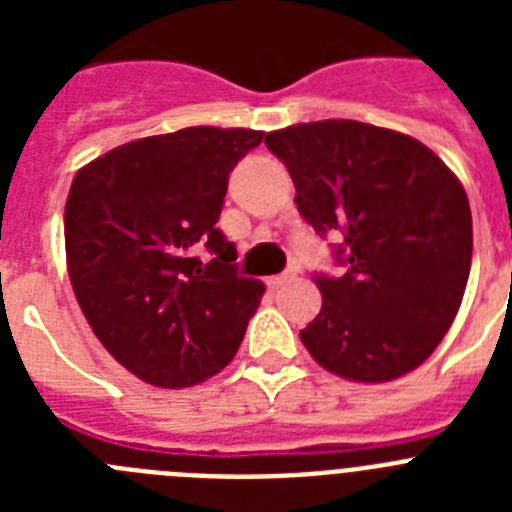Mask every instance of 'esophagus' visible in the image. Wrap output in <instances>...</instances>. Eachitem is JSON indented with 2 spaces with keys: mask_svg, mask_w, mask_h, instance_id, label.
Wrapping results in <instances>:
<instances>
[{
  "mask_svg": "<svg viewBox=\"0 0 512 512\" xmlns=\"http://www.w3.org/2000/svg\"><path fill=\"white\" fill-rule=\"evenodd\" d=\"M292 279H295V274H292V271H284V274H277V277L266 279V284H269L271 289H279V287H284V284L292 282Z\"/></svg>",
  "mask_w": 512,
  "mask_h": 512,
  "instance_id": "esophagus-1",
  "label": "esophagus"
}]
</instances>
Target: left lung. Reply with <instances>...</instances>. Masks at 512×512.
Masks as SVG:
<instances>
[{
  "mask_svg": "<svg viewBox=\"0 0 512 512\" xmlns=\"http://www.w3.org/2000/svg\"><path fill=\"white\" fill-rule=\"evenodd\" d=\"M264 143L315 233L343 235L348 271L315 277L323 307L300 330L312 359L364 384L418 369L449 333L472 266V210L454 171L420 140L359 120L300 122Z\"/></svg>",
  "mask_w": 512,
  "mask_h": 512,
  "instance_id": "obj_1",
  "label": "left lung"
}]
</instances>
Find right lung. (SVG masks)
Segmentation results:
<instances>
[{"instance_id": "obj_1", "label": "right lung", "mask_w": 512, "mask_h": 512, "mask_svg": "<svg viewBox=\"0 0 512 512\" xmlns=\"http://www.w3.org/2000/svg\"><path fill=\"white\" fill-rule=\"evenodd\" d=\"M264 138L184 128L112 148L71 182L66 266L94 336L130 374L192 387L233 361L264 284L215 228L233 166ZM207 247L216 259L199 261Z\"/></svg>"}]
</instances>
